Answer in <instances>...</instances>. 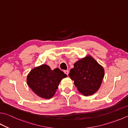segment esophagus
<instances>
[{"instance_id":"1","label":"esophagus","mask_w":128,"mask_h":128,"mask_svg":"<svg viewBox=\"0 0 128 128\" xmlns=\"http://www.w3.org/2000/svg\"><path fill=\"white\" fill-rule=\"evenodd\" d=\"M64 72L65 74H66V75H68V74H69V71L68 70H64Z\"/></svg>"}]
</instances>
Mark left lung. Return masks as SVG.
<instances>
[{
    "instance_id": "left-lung-1",
    "label": "left lung",
    "mask_w": 128,
    "mask_h": 128,
    "mask_svg": "<svg viewBox=\"0 0 128 128\" xmlns=\"http://www.w3.org/2000/svg\"><path fill=\"white\" fill-rule=\"evenodd\" d=\"M104 71L90 55L79 60L74 64L69 76L74 81L78 91L84 96L94 94L101 86Z\"/></svg>"
}]
</instances>
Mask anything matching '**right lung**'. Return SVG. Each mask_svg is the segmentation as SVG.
Returning a JSON list of instances; mask_svg holds the SVG:
<instances>
[{
	"mask_svg": "<svg viewBox=\"0 0 128 128\" xmlns=\"http://www.w3.org/2000/svg\"><path fill=\"white\" fill-rule=\"evenodd\" d=\"M67 76L59 68L52 70L46 64L32 69L27 77V83L34 93L41 98L54 96L62 79Z\"/></svg>",
	"mask_w": 128,
	"mask_h": 128,
	"instance_id": "add662e5",
	"label": "right lung"
}]
</instances>
